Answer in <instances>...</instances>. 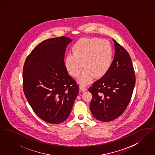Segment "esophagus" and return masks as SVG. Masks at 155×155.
Instances as JSON below:
<instances>
[{"label": "esophagus", "instance_id": "1", "mask_svg": "<svg viewBox=\"0 0 155 155\" xmlns=\"http://www.w3.org/2000/svg\"><path fill=\"white\" fill-rule=\"evenodd\" d=\"M80 90L81 91H82V92H84V91H87V88L85 87H84V86L81 85V86L80 87Z\"/></svg>", "mask_w": 155, "mask_h": 155}]
</instances>
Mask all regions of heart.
Returning <instances> with one entry per match:
<instances>
[{"label":"heart","mask_w":155,"mask_h":155,"mask_svg":"<svg viewBox=\"0 0 155 155\" xmlns=\"http://www.w3.org/2000/svg\"><path fill=\"white\" fill-rule=\"evenodd\" d=\"M73 54L65 59V66L70 75L73 77L80 76L82 85L89 84L94 77L100 78L110 70L113 58V49L110 42L99 38H82L74 45Z\"/></svg>","instance_id":"b5f03b06"}]
</instances>
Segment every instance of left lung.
I'll list each match as a JSON object with an SVG mask.
<instances>
[{"mask_svg": "<svg viewBox=\"0 0 155 155\" xmlns=\"http://www.w3.org/2000/svg\"><path fill=\"white\" fill-rule=\"evenodd\" d=\"M113 40L115 54L110 68L88 89L92 95L91 111L95 118L103 122L113 121L124 113L135 84V71L130 54Z\"/></svg>", "mask_w": 155, "mask_h": 155, "instance_id": "1", "label": "left lung"}]
</instances>
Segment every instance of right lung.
<instances>
[{
	"instance_id": "right-lung-1",
	"label": "right lung",
	"mask_w": 155,
	"mask_h": 155,
	"mask_svg": "<svg viewBox=\"0 0 155 155\" xmlns=\"http://www.w3.org/2000/svg\"><path fill=\"white\" fill-rule=\"evenodd\" d=\"M71 41L63 36L44 41L30 53L23 67L27 100L37 116L50 124L68 118L79 92L64 61L67 46Z\"/></svg>"
}]
</instances>
